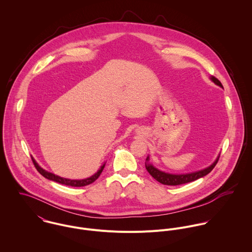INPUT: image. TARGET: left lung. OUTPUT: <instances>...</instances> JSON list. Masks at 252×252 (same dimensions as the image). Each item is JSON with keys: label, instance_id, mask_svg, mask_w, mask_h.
Wrapping results in <instances>:
<instances>
[{"label": "left lung", "instance_id": "1", "mask_svg": "<svg viewBox=\"0 0 252 252\" xmlns=\"http://www.w3.org/2000/svg\"><path fill=\"white\" fill-rule=\"evenodd\" d=\"M210 79L213 82H215L216 85H218V86L223 88L221 82L216 77L212 75L210 77ZM219 155L217 156L216 161L211 166H209V167H207V168H205L203 170H200V171H197V172H193V173H188V174H180V175H178V174H170V173H166V172L160 171L159 169L155 168L149 162V156H147V158H146L145 168H146L147 172L151 175L152 178H154L155 180L159 181L162 184H165V185H180V184H183V183H188V182L198 180V179L203 178V177L207 176L208 174H210L213 171V169L216 167V165L217 164V162H218V159H219Z\"/></svg>", "mask_w": 252, "mask_h": 252}]
</instances>
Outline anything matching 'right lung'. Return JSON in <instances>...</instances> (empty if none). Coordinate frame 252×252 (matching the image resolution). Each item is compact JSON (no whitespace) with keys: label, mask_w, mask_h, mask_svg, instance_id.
Here are the masks:
<instances>
[{"label":"right lung","mask_w":252,"mask_h":252,"mask_svg":"<svg viewBox=\"0 0 252 252\" xmlns=\"http://www.w3.org/2000/svg\"><path fill=\"white\" fill-rule=\"evenodd\" d=\"M32 160L34 162V165L36 167L37 172L42 176L44 177L45 179L49 180H53V181H56L58 183H61V184H65V185H69V186H72V187H81V186H85V185H88V184H91L92 182H94L95 180H97L100 175L102 174L105 166H106V163H104L101 168L98 170V172L96 174H94L93 176H91L90 178H87V179H84V180H69V179H65V178H61L59 176H56L52 173H49L45 170H43L37 163L36 162V160L32 157Z\"/></svg>","instance_id":"right-lung-1"}]
</instances>
